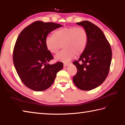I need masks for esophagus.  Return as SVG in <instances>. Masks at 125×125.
Returning a JSON list of instances; mask_svg holds the SVG:
<instances>
[{"instance_id":"obj_1","label":"esophagus","mask_w":125,"mask_h":125,"mask_svg":"<svg viewBox=\"0 0 125 125\" xmlns=\"http://www.w3.org/2000/svg\"><path fill=\"white\" fill-rule=\"evenodd\" d=\"M69 64V63H64V64H63V66H64V67H67V66H68Z\"/></svg>"}]
</instances>
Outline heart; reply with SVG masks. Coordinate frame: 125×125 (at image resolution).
<instances>
[{
  "label": "heart",
  "instance_id": "b5f03b06",
  "mask_svg": "<svg viewBox=\"0 0 125 125\" xmlns=\"http://www.w3.org/2000/svg\"><path fill=\"white\" fill-rule=\"evenodd\" d=\"M88 36L87 31L81 27H66L55 31L53 36L45 38L46 48L52 53H57L61 46L64 48L55 56V59L62 62H68L76 54L80 55L84 52L88 44Z\"/></svg>",
  "mask_w": 125,
  "mask_h": 125
}]
</instances>
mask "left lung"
<instances>
[{"label": "left lung", "instance_id": "1", "mask_svg": "<svg viewBox=\"0 0 125 125\" xmlns=\"http://www.w3.org/2000/svg\"><path fill=\"white\" fill-rule=\"evenodd\" d=\"M87 31L88 44L79 61L73 63L77 72L73 77L78 88L90 90L103 83L108 76L112 60V49L102 30L94 24L85 21L76 23ZM80 60L81 63L78 62Z\"/></svg>", "mask_w": 125, "mask_h": 125}]
</instances>
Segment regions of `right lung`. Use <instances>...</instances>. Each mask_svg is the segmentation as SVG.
I'll use <instances>...</instances> for the list:
<instances>
[{
    "instance_id": "1",
    "label": "right lung",
    "mask_w": 125,
    "mask_h": 125,
    "mask_svg": "<svg viewBox=\"0 0 125 125\" xmlns=\"http://www.w3.org/2000/svg\"><path fill=\"white\" fill-rule=\"evenodd\" d=\"M61 26L52 22L37 21L23 29L17 38L13 53L14 65L22 82L29 88L37 92L47 89L63 68L62 62L49 64L53 56L45 44L49 33Z\"/></svg>"
}]
</instances>
